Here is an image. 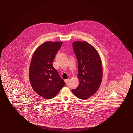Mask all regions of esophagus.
I'll use <instances>...</instances> for the list:
<instances>
[{"label": "esophagus", "mask_w": 133, "mask_h": 133, "mask_svg": "<svg viewBox=\"0 0 133 133\" xmlns=\"http://www.w3.org/2000/svg\"><path fill=\"white\" fill-rule=\"evenodd\" d=\"M65 83H66V84H68V82H69V80L66 79V80H65Z\"/></svg>", "instance_id": "esophagus-1"}]
</instances>
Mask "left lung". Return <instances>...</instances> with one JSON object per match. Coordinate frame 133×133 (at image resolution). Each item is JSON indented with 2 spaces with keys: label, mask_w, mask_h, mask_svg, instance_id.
I'll return each mask as SVG.
<instances>
[{
  "label": "left lung",
  "mask_w": 133,
  "mask_h": 133,
  "mask_svg": "<svg viewBox=\"0 0 133 133\" xmlns=\"http://www.w3.org/2000/svg\"><path fill=\"white\" fill-rule=\"evenodd\" d=\"M72 48L77 59L80 84L72 91L78 98L87 99L97 92L101 84V61L96 49L86 42H74Z\"/></svg>",
  "instance_id": "left-lung-1"
}]
</instances>
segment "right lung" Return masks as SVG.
Returning a JSON list of instances; mask_svg holds the SVG:
<instances>
[{
  "instance_id": "obj_1",
  "label": "right lung",
  "mask_w": 133,
  "mask_h": 133,
  "mask_svg": "<svg viewBox=\"0 0 133 133\" xmlns=\"http://www.w3.org/2000/svg\"><path fill=\"white\" fill-rule=\"evenodd\" d=\"M62 42H47L35 51L29 68L30 82L34 91L46 99H51L65 85L52 62Z\"/></svg>"
}]
</instances>
